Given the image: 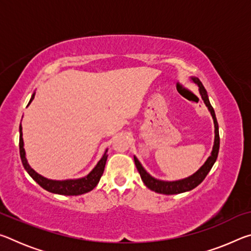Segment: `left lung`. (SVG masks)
I'll list each match as a JSON object with an SVG mask.
<instances>
[{"label":"left lung","mask_w":251,"mask_h":251,"mask_svg":"<svg viewBox=\"0 0 251 251\" xmlns=\"http://www.w3.org/2000/svg\"><path fill=\"white\" fill-rule=\"evenodd\" d=\"M192 79L194 83H196L198 85L199 93H201L203 103L206 104L208 109H209V112L212 116V120H214L215 142H214V147H212V151H211V155L208 157L206 163L203 164L202 166L194 174V175L184 178V179L176 180V181H164V180H159V179H156V178H154V177H151L150 174H148L145 169H144V167L142 166V164L139 163L138 159L134 156L136 168H137V171L139 173V175H141V178L144 181V184H145L148 188L155 193L164 194V195H176V194L189 192V190L194 189L195 187H197L203 179H205L207 174L210 172L211 167L214 166L215 161H216V159H217L218 151H219V130H218L217 118H216V115H215V110H214V108H212V106L210 105V101H209V100H208L207 92L201 80L196 77H192Z\"/></svg>","instance_id":"obj_1"}]
</instances>
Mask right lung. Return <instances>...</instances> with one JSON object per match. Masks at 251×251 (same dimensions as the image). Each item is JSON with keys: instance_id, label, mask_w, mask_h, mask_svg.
<instances>
[{"instance_id": "obj_1", "label": "right lung", "mask_w": 251, "mask_h": 251, "mask_svg": "<svg viewBox=\"0 0 251 251\" xmlns=\"http://www.w3.org/2000/svg\"><path fill=\"white\" fill-rule=\"evenodd\" d=\"M35 93H33L31 100L28 101V105L31 104V101L34 100ZM23 133H22V126L20 125V155L21 160L25 168V171L28 173V175L31 176L37 184H39L42 188L48 190L50 193L58 194V195H65V196H77V195H82L85 193L91 192L99 184L101 175L104 173L105 164L107 160V150L104 152L103 157L97 163L96 166L93 168V171L88 174L87 176L83 178H78V179H67V180H52L48 179L43 176H41L40 174H37L33 168L29 166L26 157H25V151H24V143H23Z\"/></svg>"}]
</instances>
